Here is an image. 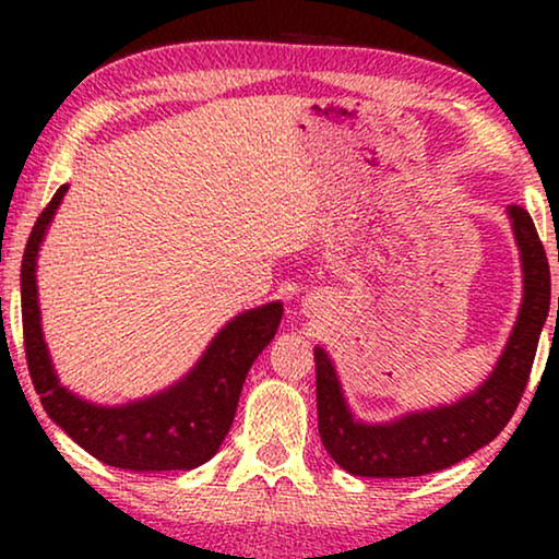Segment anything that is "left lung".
I'll return each instance as SVG.
<instances>
[{
  "label": "left lung",
  "mask_w": 559,
  "mask_h": 559,
  "mask_svg": "<svg viewBox=\"0 0 559 559\" xmlns=\"http://www.w3.org/2000/svg\"><path fill=\"white\" fill-rule=\"evenodd\" d=\"M507 213L522 257L524 297L501 358L476 392L455 404L409 412L394 423L366 425L350 415L333 361L323 348H316L320 440L343 471L366 478H412L450 468L488 445L514 415L530 381L552 287L532 216L522 205H509Z\"/></svg>",
  "instance_id": "left-lung-1"
}]
</instances>
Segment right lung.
<instances>
[{
	"instance_id": "1",
	"label": "right lung",
	"mask_w": 559,
	"mask_h": 559,
	"mask_svg": "<svg viewBox=\"0 0 559 559\" xmlns=\"http://www.w3.org/2000/svg\"><path fill=\"white\" fill-rule=\"evenodd\" d=\"M68 186H60L22 254V333L35 392L52 423L106 465L124 471H190L211 461L231 430L236 404L254 358L270 346L282 302L239 312L221 328L193 369L165 392L121 407L91 404L60 384L43 338L37 305V251Z\"/></svg>"
}]
</instances>
